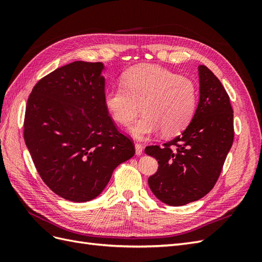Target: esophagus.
<instances>
[{"mask_svg": "<svg viewBox=\"0 0 262 262\" xmlns=\"http://www.w3.org/2000/svg\"><path fill=\"white\" fill-rule=\"evenodd\" d=\"M134 147H136V155H141L142 152H143V146H142L141 144H136L134 145Z\"/></svg>", "mask_w": 262, "mask_h": 262, "instance_id": "esophagus-1", "label": "esophagus"}]
</instances>
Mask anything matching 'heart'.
<instances>
[{
  "label": "heart",
  "mask_w": 262,
  "mask_h": 262,
  "mask_svg": "<svg viewBox=\"0 0 262 262\" xmlns=\"http://www.w3.org/2000/svg\"><path fill=\"white\" fill-rule=\"evenodd\" d=\"M195 84L186 76L153 64L133 67L122 75V85L107 89L104 105L119 124H128L140 113L128 131L145 140L160 130L165 137L175 136L191 120L196 106Z\"/></svg>",
  "instance_id": "obj_1"
}]
</instances>
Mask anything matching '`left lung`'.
<instances>
[{
	"mask_svg": "<svg viewBox=\"0 0 262 262\" xmlns=\"http://www.w3.org/2000/svg\"><path fill=\"white\" fill-rule=\"evenodd\" d=\"M198 73L199 101L191 122L163 147H145L158 163L148 186L158 200L172 207L211 191L234 140L233 109L223 85L205 66L198 67Z\"/></svg>",
	"mask_w": 262,
	"mask_h": 262,
	"instance_id": "obj_1",
	"label": "left lung"
}]
</instances>
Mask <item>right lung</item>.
<instances>
[{
    "mask_svg": "<svg viewBox=\"0 0 262 262\" xmlns=\"http://www.w3.org/2000/svg\"><path fill=\"white\" fill-rule=\"evenodd\" d=\"M101 62L75 61L39 81L27 101L24 139L39 175L72 202L98 196L136 153L104 105Z\"/></svg>",
    "mask_w": 262,
    "mask_h": 262,
    "instance_id": "obj_1",
    "label": "right lung"
}]
</instances>
